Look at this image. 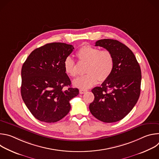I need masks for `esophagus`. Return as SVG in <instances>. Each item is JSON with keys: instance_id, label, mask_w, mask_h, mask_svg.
<instances>
[{"instance_id": "1", "label": "esophagus", "mask_w": 159, "mask_h": 159, "mask_svg": "<svg viewBox=\"0 0 159 159\" xmlns=\"http://www.w3.org/2000/svg\"><path fill=\"white\" fill-rule=\"evenodd\" d=\"M85 92H87V90H85V89H80V90H79V93H80V94H84Z\"/></svg>"}]
</instances>
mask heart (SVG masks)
Returning a JSON list of instances; mask_svg holds the SVG:
<instances>
[{"label": "heart", "mask_w": 159, "mask_h": 159, "mask_svg": "<svg viewBox=\"0 0 159 159\" xmlns=\"http://www.w3.org/2000/svg\"><path fill=\"white\" fill-rule=\"evenodd\" d=\"M80 61L87 62L85 75L78 77L73 81L76 87L86 89L97 84L98 80H106L114 69L115 59L108 50H100L99 48L85 44L76 53ZM63 69L66 75L74 77L77 75L76 66L73 59L68 57L63 61Z\"/></svg>", "instance_id": "obj_1"}]
</instances>
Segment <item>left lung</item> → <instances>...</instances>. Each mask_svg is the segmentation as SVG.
<instances>
[{
	"mask_svg": "<svg viewBox=\"0 0 159 159\" xmlns=\"http://www.w3.org/2000/svg\"><path fill=\"white\" fill-rule=\"evenodd\" d=\"M96 47L109 50L115 59L114 69L109 77L92 92L94 101L89 105L91 114L104 123L123 119L137 104L140 94L141 69L132 51L119 41L103 39Z\"/></svg>",
	"mask_w": 159,
	"mask_h": 159,
	"instance_id": "left-lung-1",
	"label": "left lung"
}]
</instances>
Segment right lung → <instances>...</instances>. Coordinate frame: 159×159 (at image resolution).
Segmentation results:
<instances>
[{"label":"right lung","mask_w":159,"mask_h":159,"mask_svg":"<svg viewBox=\"0 0 159 159\" xmlns=\"http://www.w3.org/2000/svg\"><path fill=\"white\" fill-rule=\"evenodd\" d=\"M74 49L64 43H52L35 49L22 65L21 96L31 114L45 123H55L69 112L70 101L79 89L63 69V61ZM65 86H69L64 89Z\"/></svg>","instance_id":"add662e5"}]
</instances>
